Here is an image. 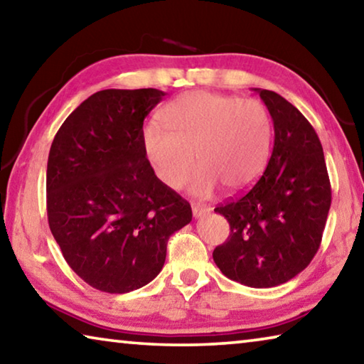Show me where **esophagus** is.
I'll use <instances>...</instances> for the list:
<instances>
[{
  "label": "esophagus",
  "mask_w": 364,
  "mask_h": 364,
  "mask_svg": "<svg viewBox=\"0 0 364 364\" xmlns=\"http://www.w3.org/2000/svg\"><path fill=\"white\" fill-rule=\"evenodd\" d=\"M205 213H208V208L200 204H193V215L196 218H202Z\"/></svg>",
  "instance_id": "obj_1"
}]
</instances>
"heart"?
<instances>
[{
    "label": "heart",
    "instance_id": "heart-1",
    "mask_svg": "<svg viewBox=\"0 0 364 364\" xmlns=\"http://www.w3.org/2000/svg\"><path fill=\"white\" fill-rule=\"evenodd\" d=\"M164 127L143 130L146 156L162 183L180 189L196 162L193 194L210 196L223 184L241 191L254 183L267 165L271 119L260 101L210 91L183 95L162 110Z\"/></svg>",
    "mask_w": 364,
    "mask_h": 364
}]
</instances>
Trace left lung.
<instances>
[{
  "mask_svg": "<svg viewBox=\"0 0 364 364\" xmlns=\"http://www.w3.org/2000/svg\"><path fill=\"white\" fill-rule=\"evenodd\" d=\"M255 91L273 119V152L247 193L215 208L231 232L213 250V262L226 278L262 289L284 284L313 260L328 220L331 183L310 122L274 91Z\"/></svg>",
  "mask_w": 364,
  "mask_h": 364,
  "instance_id": "1",
  "label": "left lung"
}]
</instances>
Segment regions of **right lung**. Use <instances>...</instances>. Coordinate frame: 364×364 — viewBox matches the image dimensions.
<instances>
[{"label": "right lung", "instance_id": "add662e5", "mask_svg": "<svg viewBox=\"0 0 364 364\" xmlns=\"http://www.w3.org/2000/svg\"><path fill=\"white\" fill-rule=\"evenodd\" d=\"M164 91L102 90L67 117L49 149L48 223L86 284L132 292L160 273L171 234L193 220L188 200L154 173L143 123Z\"/></svg>", "mask_w": 364, "mask_h": 364}]
</instances>
